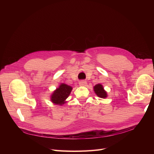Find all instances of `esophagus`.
Listing matches in <instances>:
<instances>
[{
  "mask_svg": "<svg viewBox=\"0 0 154 154\" xmlns=\"http://www.w3.org/2000/svg\"><path fill=\"white\" fill-rule=\"evenodd\" d=\"M79 85H80V86L85 87L87 85V82L86 81H80V82H79Z\"/></svg>",
  "mask_w": 154,
  "mask_h": 154,
  "instance_id": "1",
  "label": "esophagus"
}]
</instances>
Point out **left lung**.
<instances>
[{
    "label": "left lung",
    "instance_id": "8db88e82",
    "mask_svg": "<svg viewBox=\"0 0 154 154\" xmlns=\"http://www.w3.org/2000/svg\"><path fill=\"white\" fill-rule=\"evenodd\" d=\"M94 91L95 92L96 94L101 98H105L107 97L106 92L104 90L103 85L101 84L96 85L94 87Z\"/></svg>",
    "mask_w": 154,
    "mask_h": 154
}]
</instances>
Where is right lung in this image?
I'll return each mask as SVG.
<instances>
[{
	"instance_id": "1",
	"label": "right lung",
	"mask_w": 154,
	"mask_h": 154,
	"mask_svg": "<svg viewBox=\"0 0 154 154\" xmlns=\"http://www.w3.org/2000/svg\"><path fill=\"white\" fill-rule=\"evenodd\" d=\"M72 89V87L65 83L60 84L51 96V101L55 105H62L66 103V100Z\"/></svg>"
}]
</instances>
